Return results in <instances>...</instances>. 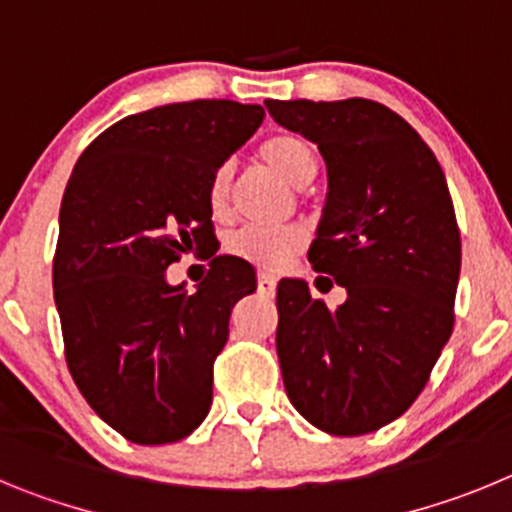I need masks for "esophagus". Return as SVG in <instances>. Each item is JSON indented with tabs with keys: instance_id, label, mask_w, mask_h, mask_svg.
Wrapping results in <instances>:
<instances>
[{
	"instance_id": "obj_1",
	"label": "esophagus",
	"mask_w": 512,
	"mask_h": 512,
	"mask_svg": "<svg viewBox=\"0 0 512 512\" xmlns=\"http://www.w3.org/2000/svg\"><path fill=\"white\" fill-rule=\"evenodd\" d=\"M275 278L273 275H267V273H260L257 275V293L260 296H275Z\"/></svg>"
}]
</instances>
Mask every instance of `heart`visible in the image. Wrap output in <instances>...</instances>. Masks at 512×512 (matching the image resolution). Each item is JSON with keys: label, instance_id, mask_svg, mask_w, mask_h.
<instances>
[{"label": "heart", "instance_id": "obj_1", "mask_svg": "<svg viewBox=\"0 0 512 512\" xmlns=\"http://www.w3.org/2000/svg\"><path fill=\"white\" fill-rule=\"evenodd\" d=\"M260 158L267 168H273L290 186H306L319 170L316 155L308 147V142L293 135H278L262 142ZM229 188H232V170H229V165H222V168L214 170L209 188H206V201H209V209L216 219L229 214ZM303 242H306V237L298 227L245 224L227 239V250L229 255L262 267V270H280L303 250Z\"/></svg>", "mask_w": 512, "mask_h": 512}]
</instances>
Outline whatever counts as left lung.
Segmentation results:
<instances>
[{
    "label": "left lung",
    "instance_id": "obj_1",
    "mask_svg": "<svg viewBox=\"0 0 512 512\" xmlns=\"http://www.w3.org/2000/svg\"><path fill=\"white\" fill-rule=\"evenodd\" d=\"M265 107L324 155L329 193L308 262L347 288L329 308L303 280H280L285 393L326 434H370L411 408L454 329L462 239L444 170L377 101Z\"/></svg>",
    "mask_w": 512,
    "mask_h": 512
}]
</instances>
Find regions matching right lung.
I'll return each instance as SVG.
<instances>
[{"label": "right lung", "instance_id": "obj_1", "mask_svg": "<svg viewBox=\"0 0 512 512\" xmlns=\"http://www.w3.org/2000/svg\"><path fill=\"white\" fill-rule=\"evenodd\" d=\"M265 119L260 104L196 99L119 119L68 178L53 296L73 382L101 421L135 444H170L211 408L214 359L255 270L219 255L196 293L165 270L206 252V188ZM211 257V252H209Z\"/></svg>", "mask_w": 512, "mask_h": 512}]
</instances>
